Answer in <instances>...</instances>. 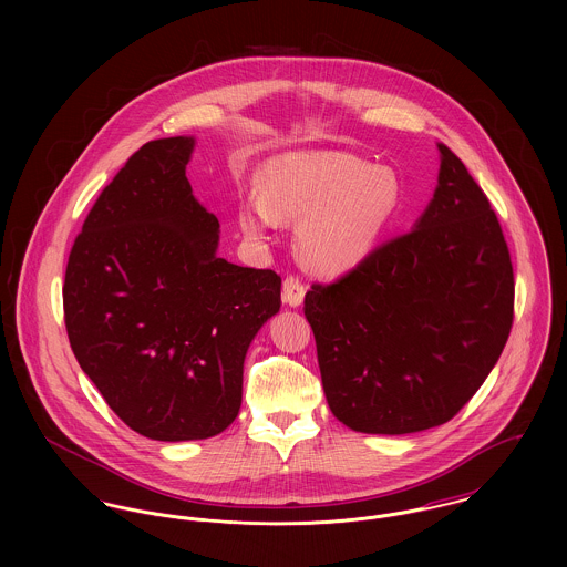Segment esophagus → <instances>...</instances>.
<instances>
[{
  "label": "esophagus",
  "mask_w": 567,
  "mask_h": 567,
  "mask_svg": "<svg viewBox=\"0 0 567 567\" xmlns=\"http://www.w3.org/2000/svg\"><path fill=\"white\" fill-rule=\"evenodd\" d=\"M306 297V286L297 277H288L284 281V303L290 308H299Z\"/></svg>",
  "instance_id": "esophagus-1"
}]
</instances>
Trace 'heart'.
<instances>
[{"mask_svg":"<svg viewBox=\"0 0 567 567\" xmlns=\"http://www.w3.org/2000/svg\"><path fill=\"white\" fill-rule=\"evenodd\" d=\"M400 203L402 183L391 167L349 153H288L266 163L261 192L244 200L240 227L250 243L268 244L281 223H299L301 261L342 275L375 250Z\"/></svg>","mask_w":567,"mask_h":567,"instance_id":"heart-1","label":"heart"}]
</instances>
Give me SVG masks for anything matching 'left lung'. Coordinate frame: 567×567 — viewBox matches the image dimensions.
<instances>
[{"label": "left lung", "mask_w": 567, "mask_h": 567, "mask_svg": "<svg viewBox=\"0 0 567 567\" xmlns=\"http://www.w3.org/2000/svg\"><path fill=\"white\" fill-rule=\"evenodd\" d=\"M412 231L306 295L324 398L364 434L447 423L495 367L513 324V266L485 192L445 144Z\"/></svg>", "instance_id": "obj_1"}]
</instances>
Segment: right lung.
<instances>
[{
  "label": "right lung",
  "instance_id": "add662e5",
  "mask_svg": "<svg viewBox=\"0 0 567 567\" xmlns=\"http://www.w3.org/2000/svg\"><path fill=\"white\" fill-rule=\"evenodd\" d=\"M194 137L144 144L104 187L70 252L74 355L111 410L153 441L220 434L281 277L218 257L220 223L185 176Z\"/></svg>",
  "mask_w": 567,
  "mask_h": 567
}]
</instances>
